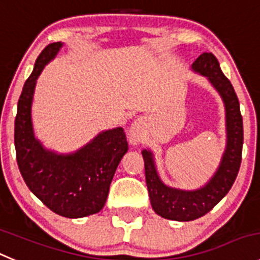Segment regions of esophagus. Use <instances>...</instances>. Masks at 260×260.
<instances>
[{"label":"esophagus","mask_w":260,"mask_h":260,"mask_svg":"<svg viewBox=\"0 0 260 260\" xmlns=\"http://www.w3.org/2000/svg\"><path fill=\"white\" fill-rule=\"evenodd\" d=\"M142 134H143V125L140 123V121H137L135 123H133L132 128H130V134H128V139L133 144H138V143L142 140Z\"/></svg>","instance_id":"34e87169"}]
</instances>
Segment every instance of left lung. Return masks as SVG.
<instances>
[{"instance_id":"8db88e82","label":"left lung","mask_w":260,"mask_h":260,"mask_svg":"<svg viewBox=\"0 0 260 260\" xmlns=\"http://www.w3.org/2000/svg\"><path fill=\"white\" fill-rule=\"evenodd\" d=\"M192 71L206 76L216 88L226 110V149L216 174L206 185L197 190H180L170 187L160 181L150 150L142 152L144 158L145 181L150 204L157 214L174 221H192L213 209L229 192L239 172L243 153V117L234 86L223 75L219 62L213 53L204 52L191 65Z\"/></svg>"}]
</instances>
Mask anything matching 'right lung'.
<instances>
[{"label":"right lung","mask_w":260,"mask_h":260,"mask_svg":"<svg viewBox=\"0 0 260 260\" xmlns=\"http://www.w3.org/2000/svg\"><path fill=\"white\" fill-rule=\"evenodd\" d=\"M61 47V42L48 44L24 84L15 118V149L19 170L30 191L54 213L81 218L105 207L113 175L128 145L122 127L100 133L70 154L46 149L34 137L31 103L37 79Z\"/></svg>","instance_id":"obj_1"}]
</instances>
